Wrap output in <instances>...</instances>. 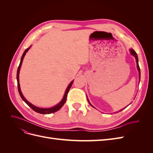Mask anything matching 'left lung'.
<instances>
[{
	"label": "left lung",
	"instance_id": "8db88e82",
	"mask_svg": "<svg viewBox=\"0 0 153 153\" xmlns=\"http://www.w3.org/2000/svg\"><path fill=\"white\" fill-rule=\"evenodd\" d=\"M129 52H130V53L132 55H133L134 57H135V59H136V62H137V69H138V72H139V80H140V67H139V65H138V56H137V53L135 52V50H134L133 49H130L129 50ZM87 100H88V101H89V103L91 105V106H92V107H94L93 106H92L91 103H90V102H89V100H88V98H87ZM126 108V107H125ZM124 108H123V109H122L121 110H120V111H122L123 110H124Z\"/></svg>",
	"mask_w": 153,
	"mask_h": 153
}]
</instances>
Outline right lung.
<instances>
[{"mask_svg": "<svg viewBox=\"0 0 153 153\" xmlns=\"http://www.w3.org/2000/svg\"><path fill=\"white\" fill-rule=\"evenodd\" d=\"M30 48V47L28 48H27L25 52H24V53H23L22 56V58H21V61H20V63L19 64V66H18V70H17V74H16V79H17V84H18V92H19V94L21 96L22 99L24 100L25 102L28 105V106H29L34 111H35V112H38V113H39V114H52V113H53V112H57V111H58L59 110L61 109L62 108V106L64 105V103H65L66 102V98H67V96H68V92L69 91V89H70V88L73 84V80L71 82L70 84H69V85L68 86L67 89L66 90V92L65 93H64V97L62 100L61 101V102L59 103L57 105H56L55 106H53V107L52 108H39V107H37V106H34V105H32V103H30V102H29L28 101H27L25 98V97L24 96V95L22 94V91H21V89H20V83H19V73H20V68H21V66H22V61L23 60H24V56L25 55L26 53L27 52V51H28L29 50V48Z\"/></svg>", "mask_w": 153, "mask_h": 153, "instance_id": "1", "label": "right lung"}]
</instances>
